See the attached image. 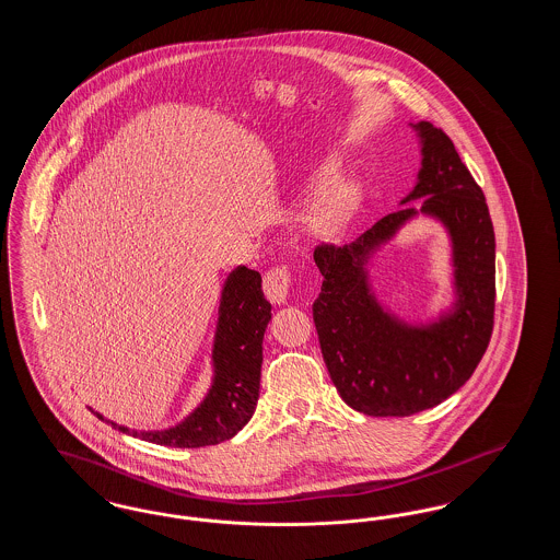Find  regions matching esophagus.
Here are the masks:
<instances>
[{
	"instance_id": "34e87169",
	"label": "esophagus",
	"mask_w": 560,
	"mask_h": 560,
	"mask_svg": "<svg viewBox=\"0 0 560 560\" xmlns=\"http://www.w3.org/2000/svg\"><path fill=\"white\" fill-rule=\"evenodd\" d=\"M290 285H292V275L285 265L270 268L265 275V295L272 304H283L288 300Z\"/></svg>"
}]
</instances>
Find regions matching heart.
I'll use <instances>...</instances> for the list:
<instances>
[{
  "instance_id": "1",
  "label": "heart",
  "mask_w": 560,
  "mask_h": 560,
  "mask_svg": "<svg viewBox=\"0 0 560 560\" xmlns=\"http://www.w3.org/2000/svg\"><path fill=\"white\" fill-rule=\"evenodd\" d=\"M334 170H336V163L329 160L320 165L319 174L327 176ZM359 201H361V188L357 180L342 178V176L327 180L325 187L320 188L315 203L308 208V212L302 220L304 233L311 240H334L345 231Z\"/></svg>"
}]
</instances>
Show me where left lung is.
I'll list each match as a JSON object with an SVG mask.
<instances>
[{
    "instance_id": "obj_1",
    "label": "left lung",
    "mask_w": 560,
    "mask_h": 560,
    "mask_svg": "<svg viewBox=\"0 0 560 560\" xmlns=\"http://www.w3.org/2000/svg\"><path fill=\"white\" fill-rule=\"evenodd\" d=\"M422 147L413 190L397 212L342 247L319 245L323 275L313 319L334 386L365 416H411L452 397L477 370L493 331L495 235L485 195L452 138L432 124H411ZM421 199V208L407 207ZM418 212L439 219L453 240V308L413 326L386 312L369 283L366 262Z\"/></svg>"
}]
</instances>
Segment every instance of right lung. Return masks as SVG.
Segmentation results:
<instances>
[{"mask_svg": "<svg viewBox=\"0 0 560 560\" xmlns=\"http://www.w3.org/2000/svg\"><path fill=\"white\" fill-rule=\"evenodd\" d=\"M268 320L270 302L262 293L260 272L235 268L229 272L220 295L212 348V386L199 407L180 424L149 432L108 422L98 411L92 413L126 434L165 447L192 450L233 439L256 411Z\"/></svg>", "mask_w": 560, "mask_h": 560, "instance_id": "1", "label": "right lung"}]
</instances>
